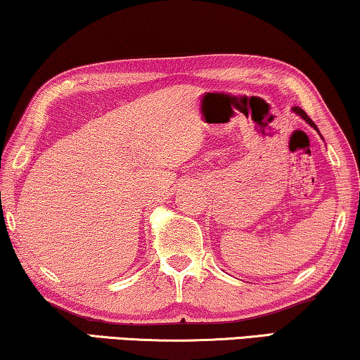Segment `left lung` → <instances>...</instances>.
Listing matches in <instances>:
<instances>
[{
  "label": "left lung",
  "mask_w": 360,
  "mask_h": 360,
  "mask_svg": "<svg viewBox=\"0 0 360 360\" xmlns=\"http://www.w3.org/2000/svg\"><path fill=\"white\" fill-rule=\"evenodd\" d=\"M292 111H294V112H297V115H299L300 117H302V120H305V122H309V124L312 126L314 129H317V126H315V122H314L312 120H310V117L307 116V112H305L302 108H299V106H294ZM317 131H319V129H317Z\"/></svg>",
  "instance_id": "left-lung-1"
}]
</instances>
